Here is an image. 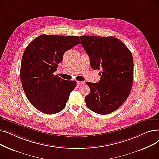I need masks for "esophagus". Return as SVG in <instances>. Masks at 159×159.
Here are the masks:
<instances>
[{"label": "esophagus", "mask_w": 159, "mask_h": 159, "mask_svg": "<svg viewBox=\"0 0 159 159\" xmlns=\"http://www.w3.org/2000/svg\"><path fill=\"white\" fill-rule=\"evenodd\" d=\"M85 82L84 81H77V84L81 85V84H84Z\"/></svg>", "instance_id": "34e87169"}]
</instances>
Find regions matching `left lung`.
I'll list each match as a JSON object with an SVG mask.
<instances>
[{
  "label": "left lung",
  "instance_id": "1",
  "mask_svg": "<svg viewBox=\"0 0 159 159\" xmlns=\"http://www.w3.org/2000/svg\"><path fill=\"white\" fill-rule=\"evenodd\" d=\"M93 70H101L98 83L88 82L90 93L85 97L89 109L109 114L120 107L130 94L133 80V60L129 49L113 37H80Z\"/></svg>",
  "mask_w": 159,
  "mask_h": 159
}]
</instances>
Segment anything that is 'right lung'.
Returning a JSON list of instances; mask_svg holds the SVG:
<instances>
[{
  "instance_id": "1",
  "label": "right lung",
  "mask_w": 159,
  "mask_h": 159,
  "mask_svg": "<svg viewBox=\"0 0 159 159\" xmlns=\"http://www.w3.org/2000/svg\"><path fill=\"white\" fill-rule=\"evenodd\" d=\"M78 44V36L42 35L25 49L20 66L22 88L29 101L41 112L55 114L66 106L77 82L53 73L64 53Z\"/></svg>"
}]
</instances>
